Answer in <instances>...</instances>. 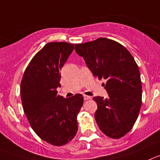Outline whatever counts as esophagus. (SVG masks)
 <instances>
[{
  "label": "esophagus",
  "instance_id": "esophagus-1",
  "mask_svg": "<svg viewBox=\"0 0 160 160\" xmlns=\"http://www.w3.org/2000/svg\"><path fill=\"white\" fill-rule=\"evenodd\" d=\"M92 98V97L91 96H88V95H83V99L84 100H89V99H91Z\"/></svg>",
  "mask_w": 160,
  "mask_h": 160
}]
</instances>
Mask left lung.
Wrapping results in <instances>:
<instances>
[{"mask_svg":"<svg viewBox=\"0 0 160 160\" xmlns=\"http://www.w3.org/2000/svg\"><path fill=\"white\" fill-rule=\"evenodd\" d=\"M75 50L94 77L106 80L108 97L93 98L98 106L95 118L98 127L110 138H121L132 128L142 103L138 65L125 46L109 38L76 44Z\"/></svg>","mask_w":160,"mask_h":160,"instance_id":"obj_1","label":"left lung"}]
</instances>
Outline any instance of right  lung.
<instances>
[{
	"label": "right lung",
	"mask_w": 160,
	"mask_h": 160,
	"mask_svg": "<svg viewBox=\"0 0 160 160\" xmlns=\"http://www.w3.org/2000/svg\"><path fill=\"white\" fill-rule=\"evenodd\" d=\"M74 50L65 42H49L27 67L20 84L23 110L33 130L43 141L62 146L72 140L78 130L77 114L83 97L58 95L61 87L60 71Z\"/></svg>",
	"instance_id": "add662e5"
}]
</instances>
